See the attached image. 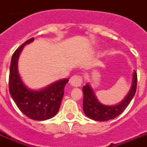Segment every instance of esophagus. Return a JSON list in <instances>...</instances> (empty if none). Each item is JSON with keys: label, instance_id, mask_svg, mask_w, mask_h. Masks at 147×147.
I'll return each instance as SVG.
<instances>
[{"label": "esophagus", "instance_id": "34e87169", "mask_svg": "<svg viewBox=\"0 0 147 147\" xmlns=\"http://www.w3.org/2000/svg\"><path fill=\"white\" fill-rule=\"evenodd\" d=\"M83 83V79L80 76L78 75H75L71 77L70 79V84L71 86H74L76 88L80 87L81 84Z\"/></svg>", "mask_w": 147, "mask_h": 147}]
</instances>
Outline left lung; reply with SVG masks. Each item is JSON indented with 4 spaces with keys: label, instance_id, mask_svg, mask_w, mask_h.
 <instances>
[{
    "label": "left lung",
    "instance_id": "left-lung-1",
    "mask_svg": "<svg viewBox=\"0 0 147 147\" xmlns=\"http://www.w3.org/2000/svg\"><path fill=\"white\" fill-rule=\"evenodd\" d=\"M137 89V72L134 71L133 81L131 91L127 97L119 104L115 106H106L98 102L94 95L91 87L88 84L83 87L84 102L83 109L85 115L91 119L96 121H107L119 116L124 111L131 102Z\"/></svg>",
    "mask_w": 147,
    "mask_h": 147
}]
</instances>
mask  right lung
<instances>
[{
	"mask_svg": "<svg viewBox=\"0 0 147 147\" xmlns=\"http://www.w3.org/2000/svg\"><path fill=\"white\" fill-rule=\"evenodd\" d=\"M34 40L31 38L20 45L12 56L9 77V90L17 107L29 119L38 121L51 119L56 115L64 94L68 79L54 83L39 91L28 89L20 80L17 71V59L24 46Z\"/></svg>",
	"mask_w": 147,
	"mask_h": 147,
	"instance_id": "1",
	"label": "right lung"
}]
</instances>
